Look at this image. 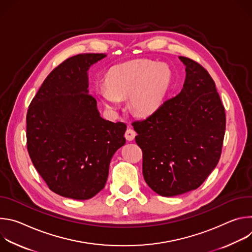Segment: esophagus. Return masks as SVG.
Masks as SVG:
<instances>
[{
  "mask_svg": "<svg viewBox=\"0 0 252 252\" xmlns=\"http://www.w3.org/2000/svg\"><path fill=\"white\" fill-rule=\"evenodd\" d=\"M133 136H134V132L132 129H127L126 132V138L127 140H131L133 139Z\"/></svg>",
  "mask_w": 252,
  "mask_h": 252,
  "instance_id": "34e87169",
  "label": "esophagus"
}]
</instances>
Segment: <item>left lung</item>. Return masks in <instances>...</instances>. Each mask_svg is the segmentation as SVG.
<instances>
[{
	"label": "left lung",
	"mask_w": 252,
	"mask_h": 252,
	"mask_svg": "<svg viewBox=\"0 0 252 252\" xmlns=\"http://www.w3.org/2000/svg\"><path fill=\"white\" fill-rule=\"evenodd\" d=\"M105 54L65 60L44 81L27 114V148L55 193L78 200L103 189L110 162L125 146L126 126L100 117L89 92V69Z\"/></svg>",
	"instance_id": "1"
}]
</instances>
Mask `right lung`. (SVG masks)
<instances>
[{
    "label": "right lung",
    "instance_id": "obj_1",
    "mask_svg": "<svg viewBox=\"0 0 252 252\" xmlns=\"http://www.w3.org/2000/svg\"><path fill=\"white\" fill-rule=\"evenodd\" d=\"M179 60L186 66L181 93L132 124L145 181L165 197L201 186L220 160L225 132L224 107L213 80L194 61Z\"/></svg>",
    "mask_w": 252,
    "mask_h": 252
}]
</instances>
